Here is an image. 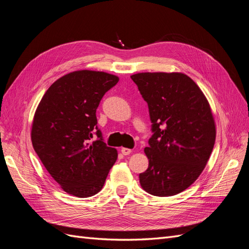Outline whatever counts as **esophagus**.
<instances>
[{"label": "esophagus", "mask_w": 249, "mask_h": 249, "mask_svg": "<svg viewBox=\"0 0 249 249\" xmlns=\"http://www.w3.org/2000/svg\"><path fill=\"white\" fill-rule=\"evenodd\" d=\"M122 153H123V155L127 156V155H130V154L132 153V149L126 148V147H123V148H122Z\"/></svg>", "instance_id": "esophagus-1"}]
</instances>
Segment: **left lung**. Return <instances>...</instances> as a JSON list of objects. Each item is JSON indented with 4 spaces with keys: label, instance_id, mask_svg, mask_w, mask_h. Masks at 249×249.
Wrapping results in <instances>:
<instances>
[{
    "label": "left lung",
    "instance_id": "obj_1",
    "mask_svg": "<svg viewBox=\"0 0 249 249\" xmlns=\"http://www.w3.org/2000/svg\"><path fill=\"white\" fill-rule=\"evenodd\" d=\"M131 79L148 105L154 132L140 185L155 196H172L190 187L210 159L216 139L212 110L183 72H138Z\"/></svg>",
    "mask_w": 249,
    "mask_h": 249
}]
</instances>
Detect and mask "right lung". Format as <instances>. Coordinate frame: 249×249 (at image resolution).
Segmentation results:
<instances>
[{"label": "right lung", "mask_w": 249, "mask_h": 249, "mask_svg": "<svg viewBox=\"0 0 249 249\" xmlns=\"http://www.w3.org/2000/svg\"><path fill=\"white\" fill-rule=\"evenodd\" d=\"M119 78L82 70L59 78L36 108L31 126L33 148L63 191L77 197L99 193L117 160V150L103 141L91 142L95 112L104 94Z\"/></svg>", "instance_id": "right-lung-1"}]
</instances>
